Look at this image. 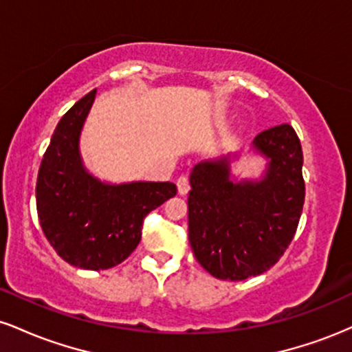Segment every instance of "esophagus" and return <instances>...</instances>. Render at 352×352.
I'll return each mask as SVG.
<instances>
[{
  "label": "esophagus",
  "instance_id": "34e87169",
  "mask_svg": "<svg viewBox=\"0 0 352 352\" xmlns=\"http://www.w3.org/2000/svg\"><path fill=\"white\" fill-rule=\"evenodd\" d=\"M177 190H179V195H187L190 190V180L187 175H180L177 179Z\"/></svg>",
  "mask_w": 352,
  "mask_h": 352
}]
</instances>
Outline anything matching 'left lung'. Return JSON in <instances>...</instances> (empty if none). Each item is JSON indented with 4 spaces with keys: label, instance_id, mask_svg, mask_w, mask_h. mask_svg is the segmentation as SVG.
Segmentation results:
<instances>
[{
    "label": "left lung",
    "instance_id": "1",
    "mask_svg": "<svg viewBox=\"0 0 352 352\" xmlns=\"http://www.w3.org/2000/svg\"><path fill=\"white\" fill-rule=\"evenodd\" d=\"M252 151L266 159L260 179H233L236 153L204 160L190 173V246L218 280L241 281L278 263L302 212V151L292 125L258 134Z\"/></svg>",
    "mask_w": 352,
    "mask_h": 352
}]
</instances>
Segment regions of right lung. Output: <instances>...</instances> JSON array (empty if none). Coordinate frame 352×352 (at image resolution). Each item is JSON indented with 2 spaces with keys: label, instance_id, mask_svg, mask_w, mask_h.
I'll return each mask as SVG.
<instances>
[{
  "label": "right lung",
  "instance_id": "1",
  "mask_svg": "<svg viewBox=\"0 0 352 352\" xmlns=\"http://www.w3.org/2000/svg\"><path fill=\"white\" fill-rule=\"evenodd\" d=\"M96 89L72 106L51 137L36 182L41 228L64 261L82 270H109L139 245L144 218L175 197L172 182L107 184L87 170L80 132Z\"/></svg>",
  "mask_w": 352,
  "mask_h": 352
}]
</instances>
